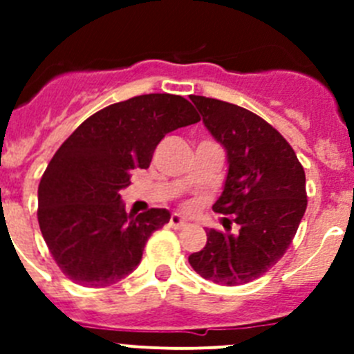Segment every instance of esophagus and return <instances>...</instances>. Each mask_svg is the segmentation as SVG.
Here are the masks:
<instances>
[{
	"instance_id": "esophagus-1",
	"label": "esophagus",
	"mask_w": 354,
	"mask_h": 354,
	"mask_svg": "<svg viewBox=\"0 0 354 354\" xmlns=\"http://www.w3.org/2000/svg\"><path fill=\"white\" fill-rule=\"evenodd\" d=\"M187 225V221L184 220L180 214H171L170 216V227L171 228H184Z\"/></svg>"
}]
</instances>
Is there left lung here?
Returning a JSON list of instances; mask_svg holds the SVG:
<instances>
[{
    "label": "left lung",
    "mask_w": 354,
    "mask_h": 354,
    "mask_svg": "<svg viewBox=\"0 0 354 354\" xmlns=\"http://www.w3.org/2000/svg\"><path fill=\"white\" fill-rule=\"evenodd\" d=\"M189 99L227 152L223 192L212 209L232 214L237 225V232L230 225L228 232L207 230V243L189 255V264L214 283H248L270 271L292 243L306 209L305 170L287 140L259 115L209 97Z\"/></svg>",
    "instance_id": "8db88e82"
}]
</instances>
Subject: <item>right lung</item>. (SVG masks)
Wrapping results in <instances>:
<instances>
[{"instance_id": "obj_1", "label": "right lung", "mask_w": 354, "mask_h": 354, "mask_svg": "<svg viewBox=\"0 0 354 354\" xmlns=\"http://www.w3.org/2000/svg\"><path fill=\"white\" fill-rule=\"evenodd\" d=\"M192 102L149 93L93 113L62 143L39 184V225L72 282L106 287L136 270L145 243L170 211L127 214L120 192L131 171L149 168L165 134L196 124Z\"/></svg>"}]
</instances>
